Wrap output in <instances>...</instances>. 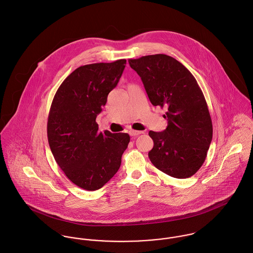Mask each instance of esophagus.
<instances>
[{"mask_svg":"<svg viewBox=\"0 0 253 253\" xmlns=\"http://www.w3.org/2000/svg\"><path fill=\"white\" fill-rule=\"evenodd\" d=\"M143 133V131H139V130H129V134L131 135V136H138V135H140V134H142Z\"/></svg>","mask_w":253,"mask_h":253,"instance_id":"obj_1","label":"esophagus"}]
</instances>
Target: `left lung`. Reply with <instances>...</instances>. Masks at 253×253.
I'll use <instances>...</instances> for the list:
<instances>
[{"label":"left lung","mask_w":253,"mask_h":253,"mask_svg":"<svg viewBox=\"0 0 253 253\" xmlns=\"http://www.w3.org/2000/svg\"><path fill=\"white\" fill-rule=\"evenodd\" d=\"M154 106L167 108L168 126L149 131L154 147L148 156L161 171L188 178L203 166L212 140V123L196 79L179 61L166 54L129 59Z\"/></svg>","instance_id":"obj_1"}]
</instances>
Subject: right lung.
Masks as SVG:
<instances>
[{"label": "right lung", "mask_w": 253, "mask_h": 253, "mask_svg": "<svg viewBox=\"0 0 253 253\" xmlns=\"http://www.w3.org/2000/svg\"><path fill=\"white\" fill-rule=\"evenodd\" d=\"M126 63L120 59L77 68L50 106L47 139L54 160L69 180L87 191L100 189L117 173L130 140L127 133L100 132L95 122Z\"/></svg>", "instance_id": "1"}]
</instances>
